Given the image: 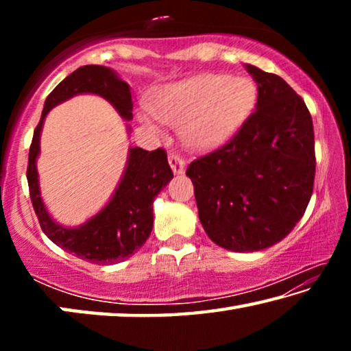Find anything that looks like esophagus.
<instances>
[{"label":"esophagus","instance_id":"34e87169","mask_svg":"<svg viewBox=\"0 0 351 351\" xmlns=\"http://www.w3.org/2000/svg\"><path fill=\"white\" fill-rule=\"evenodd\" d=\"M169 164L173 173H182L184 171V159L178 153H170L169 154Z\"/></svg>","mask_w":351,"mask_h":351}]
</instances>
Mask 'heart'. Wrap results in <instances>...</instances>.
Returning a JSON list of instances; mask_svg holds the SVG:
<instances>
[{"label": "heart", "instance_id": "heart-1", "mask_svg": "<svg viewBox=\"0 0 351 351\" xmlns=\"http://www.w3.org/2000/svg\"><path fill=\"white\" fill-rule=\"evenodd\" d=\"M257 97V86L247 77L203 74L169 86L159 97L156 116L181 128L184 141L195 150H212L245 125ZM141 119L147 125L153 123L150 111Z\"/></svg>", "mask_w": 351, "mask_h": 351}]
</instances>
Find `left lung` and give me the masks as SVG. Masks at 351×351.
Wrapping results in <instances>:
<instances>
[{
    "label": "left lung",
    "mask_w": 351,
    "mask_h": 351,
    "mask_svg": "<svg viewBox=\"0 0 351 351\" xmlns=\"http://www.w3.org/2000/svg\"><path fill=\"white\" fill-rule=\"evenodd\" d=\"M257 110L223 147L190 162L199 221L234 252L261 251L300 221L313 195L316 153L311 114L282 77L246 64Z\"/></svg>",
    "instance_id": "left-lung-1"
}]
</instances>
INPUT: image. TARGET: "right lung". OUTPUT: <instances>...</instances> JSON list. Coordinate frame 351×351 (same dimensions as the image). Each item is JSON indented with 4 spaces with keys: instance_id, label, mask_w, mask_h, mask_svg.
<instances>
[{
    "instance_id": "obj_1",
    "label": "right lung",
    "mask_w": 351,
    "mask_h": 351,
    "mask_svg": "<svg viewBox=\"0 0 351 351\" xmlns=\"http://www.w3.org/2000/svg\"><path fill=\"white\" fill-rule=\"evenodd\" d=\"M82 93L99 94L121 112L123 119L133 117L132 93L128 83L119 79L110 68L86 64L75 69L52 90L34 132L29 148L27 184L29 195L41 230L58 247L96 265H114L127 260L144 245L153 228V199L173 178L164 148L147 152L130 148L125 173L112 198L97 215L79 228L69 229L49 217L40 197L38 173L35 167L40 152V133L45 117L56 105Z\"/></svg>"
}]
</instances>
